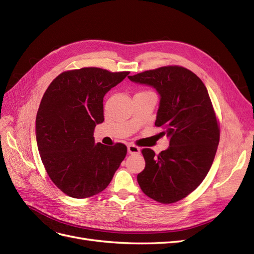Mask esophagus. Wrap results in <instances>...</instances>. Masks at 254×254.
<instances>
[{"label": "esophagus", "instance_id": "34e87169", "mask_svg": "<svg viewBox=\"0 0 254 254\" xmlns=\"http://www.w3.org/2000/svg\"><path fill=\"white\" fill-rule=\"evenodd\" d=\"M127 150L129 153H139L140 152V148L137 146H134L132 144H129L127 146Z\"/></svg>", "mask_w": 254, "mask_h": 254}]
</instances>
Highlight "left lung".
Segmentation results:
<instances>
[{"label": "left lung", "instance_id": "left-lung-1", "mask_svg": "<svg viewBox=\"0 0 254 254\" xmlns=\"http://www.w3.org/2000/svg\"><path fill=\"white\" fill-rule=\"evenodd\" d=\"M128 78L155 88L160 104L155 125L170 139L168 148L156 156L142 150L145 168L137 183L145 195L161 203H174L196 190L209 173L219 143L209 93L201 79L186 67L168 65Z\"/></svg>", "mask_w": 254, "mask_h": 254}]
</instances>
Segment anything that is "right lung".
I'll list each match as a JSON object with an SVG mask.
<instances>
[{"mask_svg": "<svg viewBox=\"0 0 254 254\" xmlns=\"http://www.w3.org/2000/svg\"><path fill=\"white\" fill-rule=\"evenodd\" d=\"M128 74L82 67L61 73L45 91L36 118L38 150L51 180L67 196L101 193L126 157L124 144H95L93 132L104 122V96Z\"/></svg>", "mask_w": 254, "mask_h": 254, "instance_id": "add662e5", "label": "right lung"}]
</instances>
